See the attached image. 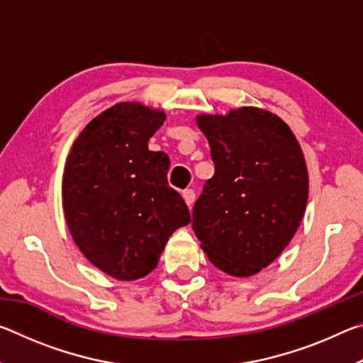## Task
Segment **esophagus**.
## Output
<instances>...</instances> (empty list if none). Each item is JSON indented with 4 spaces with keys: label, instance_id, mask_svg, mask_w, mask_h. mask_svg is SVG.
<instances>
[{
    "label": "esophagus",
    "instance_id": "1",
    "mask_svg": "<svg viewBox=\"0 0 363 363\" xmlns=\"http://www.w3.org/2000/svg\"><path fill=\"white\" fill-rule=\"evenodd\" d=\"M182 196H184V200H186V203H187V206L189 208H192V205H194V201H195V192L192 189H186L182 192Z\"/></svg>",
    "mask_w": 363,
    "mask_h": 363
}]
</instances>
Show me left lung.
<instances>
[{"mask_svg": "<svg viewBox=\"0 0 363 363\" xmlns=\"http://www.w3.org/2000/svg\"><path fill=\"white\" fill-rule=\"evenodd\" d=\"M214 176L194 205V232L210 261L235 277L269 266L298 230L309 192L303 152L284 121L243 107L200 115Z\"/></svg>", "mask_w": 363, "mask_h": 363, "instance_id": "8db88e82", "label": "left lung"}]
</instances>
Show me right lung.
Returning a JSON list of instances; mask_svg holds the SVG:
<instances>
[{"label":"right lung","mask_w":363,"mask_h":363,"mask_svg":"<svg viewBox=\"0 0 363 363\" xmlns=\"http://www.w3.org/2000/svg\"><path fill=\"white\" fill-rule=\"evenodd\" d=\"M163 121L162 110L116 104L84 128L67 158V225L82 253L118 280L152 272L171 233L190 223L168 184V155L149 150Z\"/></svg>","instance_id":"obj_1"}]
</instances>
